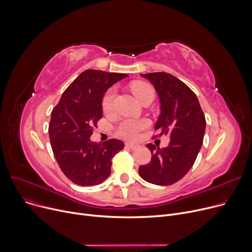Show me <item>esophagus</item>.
Returning a JSON list of instances; mask_svg holds the SVG:
<instances>
[{
    "label": "esophagus",
    "instance_id": "obj_1",
    "mask_svg": "<svg viewBox=\"0 0 252 252\" xmlns=\"http://www.w3.org/2000/svg\"><path fill=\"white\" fill-rule=\"evenodd\" d=\"M126 146L128 147V149H130V150H136V149H138V147H139L138 144L130 143V142H127V143H126Z\"/></svg>",
    "mask_w": 252,
    "mask_h": 252
}]
</instances>
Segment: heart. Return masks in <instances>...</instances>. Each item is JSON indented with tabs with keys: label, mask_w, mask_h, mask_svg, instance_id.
I'll list each match as a JSON object with an SVG mask.
<instances>
[{
	"label": "heart",
	"mask_w": 252,
	"mask_h": 252,
	"mask_svg": "<svg viewBox=\"0 0 252 252\" xmlns=\"http://www.w3.org/2000/svg\"><path fill=\"white\" fill-rule=\"evenodd\" d=\"M131 90L139 101H141L147 95H154V90L152 86L141 81L133 82L131 84ZM115 95L116 91L114 88H110L106 94L103 95L101 100V107L103 112H113ZM149 125L150 122L146 119H130V118H127V119H123L119 123V125L117 126V133L123 138L133 140L136 139L140 135V132L149 127Z\"/></svg>",
	"instance_id": "1"
}]
</instances>
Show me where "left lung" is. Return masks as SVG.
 <instances>
[{
  "instance_id": "8db88e82",
  "label": "left lung",
  "mask_w": 252,
  "mask_h": 252,
  "mask_svg": "<svg viewBox=\"0 0 252 252\" xmlns=\"http://www.w3.org/2000/svg\"><path fill=\"white\" fill-rule=\"evenodd\" d=\"M155 86L160 114L155 125L158 135H169L170 143L158 149L146 144L152 153L149 165L139 167L143 180L166 186L182 179L193 166L201 149L205 117L195 94L181 80L165 72L140 74Z\"/></svg>"
}]
</instances>
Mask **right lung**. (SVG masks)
<instances>
[{
    "label": "right lung",
    "instance_id": "obj_1",
    "mask_svg": "<svg viewBox=\"0 0 252 252\" xmlns=\"http://www.w3.org/2000/svg\"><path fill=\"white\" fill-rule=\"evenodd\" d=\"M127 74L90 69L82 72L63 93L53 109L49 134L54 156L62 172L73 183L93 186L111 174L113 157L124 143L110 139L94 142V127L102 117L101 100L108 88Z\"/></svg>",
    "mask_w": 252,
    "mask_h": 252
}]
</instances>
